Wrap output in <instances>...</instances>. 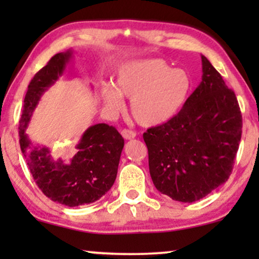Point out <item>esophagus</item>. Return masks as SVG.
Instances as JSON below:
<instances>
[{"instance_id":"obj_1","label":"esophagus","mask_w":259,"mask_h":259,"mask_svg":"<svg viewBox=\"0 0 259 259\" xmlns=\"http://www.w3.org/2000/svg\"><path fill=\"white\" fill-rule=\"evenodd\" d=\"M121 136L125 138L127 140H131V139H134V138L137 137V133L134 132V131H131V130H121Z\"/></svg>"}]
</instances>
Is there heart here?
Instances as JSON below:
<instances>
[{
  "label": "heart",
  "mask_w": 259,
  "mask_h": 259,
  "mask_svg": "<svg viewBox=\"0 0 259 259\" xmlns=\"http://www.w3.org/2000/svg\"><path fill=\"white\" fill-rule=\"evenodd\" d=\"M191 87L187 70L171 68L161 59H145L122 66L116 76V88L105 86L102 98L113 112L122 109V97L131 99V113L136 121L154 127L167 122L182 109Z\"/></svg>",
  "instance_id": "heart-1"
}]
</instances>
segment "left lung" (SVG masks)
<instances>
[{
	"label": "left lung",
	"instance_id": "obj_1",
	"mask_svg": "<svg viewBox=\"0 0 259 259\" xmlns=\"http://www.w3.org/2000/svg\"><path fill=\"white\" fill-rule=\"evenodd\" d=\"M201 82L178 114L144 133L155 189L173 200L193 203L231 175L243 119L235 92L201 55Z\"/></svg>",
	"mask_w": 259,
	"mask_h": 259
}]
</instances>
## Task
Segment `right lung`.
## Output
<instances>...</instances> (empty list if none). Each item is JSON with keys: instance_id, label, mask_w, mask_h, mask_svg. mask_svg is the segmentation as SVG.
I'll return each instance as SVG.
<instances>
[{"instance_id": "right-lung-1", "label": "right lung", "mask_w": 259, "mask_h": 259, "mask_svg": "<svg viewBox=\"0 0 259 259\" xmlns=\"http://www.w3.org/2000/svg\"><path fill=\"white\" fill-rule=\"evenodd\" d=\"M72 51L59 53L31 79L24 97L19 134L21 151L31 176L46 197L74 207L97 201L115 182L123 138L115 127L97 123L83 133L68 162L53 157L48 147L34 146L26 128L41 95L62 75Z\"/></svg>"}]
</instances>
